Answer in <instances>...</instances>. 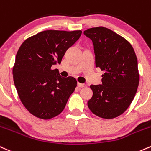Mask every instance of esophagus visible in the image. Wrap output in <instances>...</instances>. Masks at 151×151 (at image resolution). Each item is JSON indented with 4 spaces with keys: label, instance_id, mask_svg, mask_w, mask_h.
Here are the masks:
<instances>
[{
    "label": "esophagus",
    "instance_id": "34e87169",
    "mask_svg": "<svg viewBox=\"0 0 151 151\" xmlns=\"http://www.w3.org/2000/svg\"><path fill=\"white\" fill-rule=\"evenodd\" d=\"M77 86L79 87V88H82V87H84L87 86V84H81V83H78L77 84Z\"/></svg>",
    "mask_w": 151,
    "mask_h": 151
}]
</instances>
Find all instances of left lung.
Listing matches in <instances>:
<instances>
[{
	"instance_id": "left-lung-1",
	"label": "left lung",
	"mask_w": 151,
	"mask_h": 151,
	"mask_svg": "<svg viewBox=\"0 0 151 151\" xmlns=\"http://www.w3.org/2000/svg\"><path fill=\"white\" fill-rule=\"evenodd\" d=\"M84 34L93 43L96 67L105 72L102 84L90 85L93 95L87 105L98 117L115 118L128 108L136 94L140 75L135 51L126 39L102 26Z\"/></svg>"
}]
</instances>
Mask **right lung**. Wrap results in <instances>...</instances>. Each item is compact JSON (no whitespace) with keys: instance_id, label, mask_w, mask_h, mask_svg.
<instances>
[{"instance_id":"1","label":"right lung","mask_w":151,"mask_h":151,"mask_svg":"<svg viewBox=\"0 0 151 151\" xmlns=\"http://www.w3.org/2000/svg\"><path fill=\"white\" fill-rule=\"evenodd\" d=\"M82 31L47 30L31 36L20 46L13 68L14 81L24 107L35 117L49 120L62 112L77 82L72 77H62L51 69Z\"/></svg>"}]
</instances>
